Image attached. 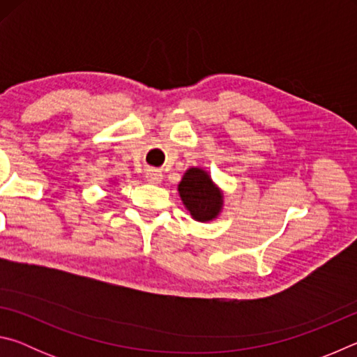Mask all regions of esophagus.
Here are the masks:
<instances>
[{"instance_id": "esophagus-1", "label": "esophagus", "mask_w": 357, "mask_h": 357, "mask_svg": "<svg viewBox=\"0 0 357 357\" xmlns=\"http://www.w3.org/2000/svg\"><path fill=\"white\" fill-rule=\"evenodd\" d=\"M146 179L149 181L151 184H159L162 181V173L157 170H148L146 172Z\"/></svg>"}]
</instances>
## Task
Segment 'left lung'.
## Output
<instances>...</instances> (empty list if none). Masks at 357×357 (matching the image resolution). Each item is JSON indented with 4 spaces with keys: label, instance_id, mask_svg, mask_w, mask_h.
Returning <instances> with one entry per match:
<instances>
[{
    "label": "left lung",
    "instance_id": "8db88e82",
    "mask_svg": "<svg viewBox=\"0 0 357 357\" xmlns=\"http://www.w3.org/2000/svg\"><path fill=\"white\" fill-rule=\"evenodd\" d=\"M178 192L185 209L197 222L217 219L223 208L222 190L203 168H189L178 184Z\"/></svg>",
    "mask_w": 357,
    "mask_h": 357
}]
</instances>
